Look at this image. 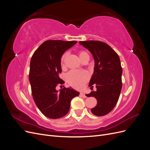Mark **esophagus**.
Returning <instances> with one entry per match:
<instances>
[{"label":"esophagus","instance_id":"1","mask_svg":"<svg viewBox=\"0 0 150 150\" xmlns=\"http://www.w3.org/2000/svg\"><path fill=\"white\" fill-rule=\"evenodd\" d=\"M80 96L83 97V98H86V96L85 94H84V93H80Z\"/></svg>","mask_w":150,"mask_h":150}]
</instances>
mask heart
Instances as JSON below:
<instances>
[{"label": "heart", "mask_w": 150, "mask_h": 150, "mask_svg": "<svg viewBox=\"0 0 150 150\" xmlns=\"http://www.w3.org/2000/svg\"><path fill=\"white\" fill-rule=\"evenodd\" d=\"M67 57V54H63L61 60V65L62 67H64V61ZM79 57L80 60L83 61L86 58L89 59V56L87 52L84 51H81L79 52ZM89 76L87 72L84 71H71L68 72L66 75V80L67 83L71 86L75 88H81L83 87L84 84L88 82Z\"/></svg>", "instance_id": "heart-1"}]
</instances>
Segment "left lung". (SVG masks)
Wrapping results in <instances>:
<instances>
[{
    "instance_id": "obj_1",
    "label": "left lung",
    "mask_w": 150,
    "mask_h": 150,
    "mask_svg": "<svg viewBox=\"0 0 150 150\" xmlns=\"http://www.w3.org/2000/svg\"><path fill=\"white\" fill-rule=\"evenodd\" d=\"M79 44L88 49L94 59V73L89 86L96 91L86 94L94 97L98 104L91 109L93 115L102 116L110 112L118 101L122 88V69L117 54L108 44L98 40L80 41Z\"/></svg>"
}]
</instances>
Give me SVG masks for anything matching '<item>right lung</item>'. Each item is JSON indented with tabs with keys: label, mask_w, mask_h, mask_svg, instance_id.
<instances>
[{
	"label": "right lung",
	"mask_w": 150,
	"mask_h": 150,
	"mask_svg": "<svg viewBox=\"0 0 150 150\" xmlns=\"http://www.w3.org/2000/svg\"><path fill=\"white\" fill-rule=\"evenodd\" d=\"M77 41L48 40L44 42L32 56L29 82L34 102L42 114L51 119L64 116L69 111L72 98L79 93L64 86L60 91L58 84L64 81L59 78L62 72L61 58L64 52Z\"/></svg>",
	"instance_id": "add662e5"
}]
</instances>
